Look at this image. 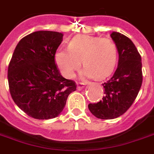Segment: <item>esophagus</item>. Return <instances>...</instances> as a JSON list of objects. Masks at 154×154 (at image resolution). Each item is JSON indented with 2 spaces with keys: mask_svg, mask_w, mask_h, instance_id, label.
<instances>
[{
  "mask_svg": "<svg viewBox=\"0 0 154 154\" xmlns=\"http://www.w3.org/2000/svg\"><path fill=\"white\" fill-rule=\"evenodd\" d=\"M84 86H85V84L84 83H82V82H79L77 83V90L78 91H81V90H82L83 88H84Z\"/></svg>",
  "mask_w": 154,
  "mask_h": 154,
  "instance_id": "1",
  "label": "esophagus"
}]
</instances>
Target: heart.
<instances>
[{"label": "heart", "mask_w": 154, "mask_h": 154, "mask_svg": "<svg viewBox=\"0 0 154 154\" xmlns=\"http://www.w3.org/2000/svg\"><path fill=\"white\" fill-rule=\"evenodd\" d=\"M68 49H59L54 54L56 65L67 78L73 77L82 62L83 76L103 79L112 72L118 60L117 45L108 38L82 35L72 38Z\"/></svg>", "instance_id": "1"}]
</instances>
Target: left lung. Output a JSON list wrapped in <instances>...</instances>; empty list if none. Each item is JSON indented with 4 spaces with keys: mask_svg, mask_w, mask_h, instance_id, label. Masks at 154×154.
Returning a JSON list of instances; mask_svg holds the SVG:
<instances>
[{
    "mask_svg": "<svg viewBox=\"0 0 154 154\" xmlns=\"http://www.w3.org/2000/svg\"><path fill=\"white\" fill-rule=\"evenodd\" d=\"M110 36L118 48V68L102 84V100L88 105L92 114L100 119H113L125 113L135 101L143 81L141 56L131 40L117 32Z\"/></svg>",
    "mask_w": 154,
    "mask_h": 154,
    "instance_id": "8db88e82",
    "label": "left lung"
}]
</instances>
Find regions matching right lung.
<instances>
[{"mask_svg": "<svg viewBox=\"0 0 154 154\" xmlns=\"http://www.w3.org/2000/svg\"><path fill=\"white\" fill-rule=\"evenodd\" d=\"M61 32L37 31L19 41L8 67L11 97L29 117L56 118L68 96L76 91L75 82L60 74L54 54L63 41Z\"/></svg>", "mask_w": 154, "mask_h": 154, "instance_id": "right-lung-1", "label": "right lung"}]
</instances>
